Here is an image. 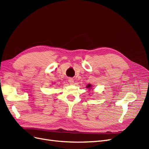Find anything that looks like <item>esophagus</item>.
I'll return each instance as SVG.
<instances>
[{"mask_svg":"<svg viewBox=\"0 0 149 149\" xmlns=\"http://www.w3.org/2000/svg\"><path fill=\"white\" fill-rule=\"evenodd\" d=\"M68 81L70 84H73L74 83V80H73V79H72V78H69Z\"/></svg>","mask_w":149,"mask_h":149,"instance_id":"esophagus-1","label":"esophagus"}]
</instances>
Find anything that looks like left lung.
Masks as SVG:
<instances>
[{
    "mask_svg": "<svg viewBox=\"0 0 149 149\" xmlns=\"http://www.w3.org/2000/svg\"><path fill=\"white\" fill-rule=\"evenodd\" d=\"M91 87V85L89 84L87 86V87H86V88H90Z\"/></svg>",
    "mask_w": 149,
    "mask_h": 149,
    "instance_id": "8db88e82",
    "label": "left lung"
}]
</instances>
